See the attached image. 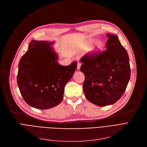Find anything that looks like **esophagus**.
Segmentation results:
<instances>
[{"mask_svg":"<svg viewBox=\"0 0 147 147\" xmlns=\"http://www.w3.org/2000/svg\"><path fill=\"white\" fill-rule=\"evenodd\" d=\"M81 66V63H80V62H78V63H77V70H80V69Z\"/></svg>","mask_w":147,"mask_h":147,"instance_id":"esophagus-1","label":"esophagus"}]
</instances>
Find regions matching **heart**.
Instances as JSON below:
<instances>
[{
    "label": "heart",
    "instance_id": "obj_1",
    "mask_svg": "<svg viewBox=\"0 0 147 147\" xmlns=\"http://www.w3.org/2000/svg\"><path fill=\"white\" fill-rule=\"evenodd\" d=\"M92 41L93 40H91L90 42H92ZM102 44L100 42H98V43L97 44V45H96V49H97V50H99V49H100L102 48Z\"/></svg>",
    "mask_w": 147,
    "mask_h": 147
}]
</instances>
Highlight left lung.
<instances>
[{"label": "left lung", "mask_w": 147, "mask_h": 147, "mask_svg": "<svg viewBox=\"0 0 147 147\" xmlns=\"http://www.w3.org/2000/svg\"><path fill=\"white\" fill-rule=\"evenodd\" d=\"M105 51L81 59L85 75L83 90L87 99L100 107L114 104L124 94L130 77L129 55L118 37L107 34Z\"/></svg>", "instance_id": "obj_1"}]
</instances>
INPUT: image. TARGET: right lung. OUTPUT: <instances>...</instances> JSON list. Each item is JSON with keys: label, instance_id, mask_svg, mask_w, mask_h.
<instances>
[{"label": "right lung", "instance_id": "add662e5", "mask_svg": "<svg viewBox=\"0 0 147 147\" xmlns=\"http://www.w3.org/2000/svg\"><path fill=\"white\" fill-rule=\"evenodd\" d=\"M53 42L32 40L18 65L17 84L25 102L39 109L53 108L62 101L66 84L77 63L60 65Z\"/></svg>", "mask_w": 147, "mask_h": 147}]
</instances>
